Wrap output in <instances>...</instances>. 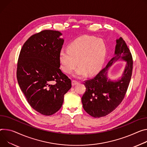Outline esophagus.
<instances>
[{"label": "esophagus", "mask_w": 147, "mask_h": 147, "mask_svg": "<svg viewBox=\"0 0 147 147\" xmlns=\"http://www.w3.org/2000/svg\"><path fill=\"white\" fill-rule=\"evenodd\" d=\"M78 83V82L77 81H76V80H73V81H72V86H74L77 84Z\"/></svg>", "instance_id": "1"}]
</instances>
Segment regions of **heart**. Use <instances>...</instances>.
Listing matches in <instances>:
<instances>
[{
  "label": "heart",
  "mask_w": 147,
  "mask_h": 147,
  "mask_svg": "<svg viewBox=\"0 0 147 147\" xmlns=\"http://www.w3.org/2000/svg\"><path fill=\"white\" fill-rule=\"evenodd\" d=\"M106 52V45L102 39L83 36L72 42L68 50L61 49L59 59L62 70L67 74H70L78 63L80 65L73 76L80 78L86 76L87 72L92 74L101 69Z\"/></svg>",
  "instance_id": "1"
}]
</instances>
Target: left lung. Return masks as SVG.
Segmentation results:
<instances>
[{
	"label": "left lung",
	"instance_id": "obj_1",
	"mask_svg": "<svg viewBox=\"0 0 147 147\" xmlns=\"http://www.w3.org/2000/svg\"><path fill=\"white\" fill-rule=\"evenodd\" d=\"M123 60L126 65L121 78L109 79L108 71L115 61ZM133 61L131 52L122 37L116 40L114 56L93 78L84 83L86 90L82 98L84 110L91 116L100 118L114 111L125 97L132 76Z\"/></svg>",
	"mask_w": 147,
	"mask_h": 147
}]
</instances>
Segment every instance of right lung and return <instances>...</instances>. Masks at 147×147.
<instances>
[{
  "mask_svg": "<svg viewBox=\"0 0 147 147\" xmlns=\"http://www.w3.org/2000/svg\"><path fill=\"white\" fill-rule=\"evenodd\" d=\"M61 35L51 30L33 34L23 45L18 59L20 88L32 107L45 115L60 110L64 94L71 87V80L60 69L59 55L64 43Z\"/></svg>",
  "mask_w": 147,
  "mask_h": 147,
  "instance_id": "obj_1",
  "label": "right lung"
}]
</instances>
